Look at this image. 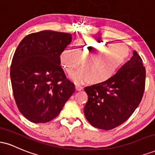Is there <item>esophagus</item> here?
<instances>
[{
    "label": "esophagus",
    "mask_w": 155,
    "mask_h": 155,
    "mask_svg": "<svg viewBox=\"0 0 155 155\" xmlns=\"http://www.w3.org/2000/svg\"><path fill=\"white\" fill-rule=\"evenodd\" d=\"M83 87L81 86L80 84H76V90H77V91H81V90H83Z\"/></svg>",
    "instance_id": "esophagus-1"
}]
</instances>
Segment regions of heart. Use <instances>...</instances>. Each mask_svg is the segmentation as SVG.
<instances>
[{"label": "heart", "mask_w": 155, "mask_h": 155, "mask_svg": "<svg viewBox=\"0 0 155 155\" xmlns=\"http://www.w3.org/2000/svg\"><path fill=\"white\" fill-rule=\"evenodd\" d=\"M74 49H65L60 56L62 67L76 83L108 81L115 75L128 58L129 49L124 44H112L102 39L84 38L74 44Z\"/></svg>", "instance_id": "1"}]
</instances>
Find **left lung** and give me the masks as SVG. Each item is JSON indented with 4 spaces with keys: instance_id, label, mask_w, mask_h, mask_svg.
I'll return each mask as SVG.
<instances>
[{
    "instance_id": "left-lung-1",
    "label": "left lung",
    "mask_w": 155,
    "mask_h": 155,
    "mask_svg": "<svg viewBox=\"0 0 155 155\" xmlns=\"http://www.w3.org/2000/svg\"><path fill=\"white\" fill-rule=\"evenodd\" d=\"M113 77L84 88L88 101L84 116L93 127L111 130L132 115L139 105L145 87L146 71L136 51Z\"/></svg>"
}]
</instances>
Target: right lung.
<instances>
[{
  "label": "right lung",
  "instance_id": "right-lung-1",
  "mask_svg": "<svg viewBox=\"0 0 155 155\" xmlns=\"http://www.w3.org/2000/svg\"><path fill=\"white\" fill-rule=\"evenodd\" d=\"M71 41L70 33L43 31L27 35L16 49L10 71L14 97L19 111L32 122L55 118L75 91L60 62Z\"/></svg>",
  "mask_w": 155,
  "mask_h": 155
}]
</instances>
